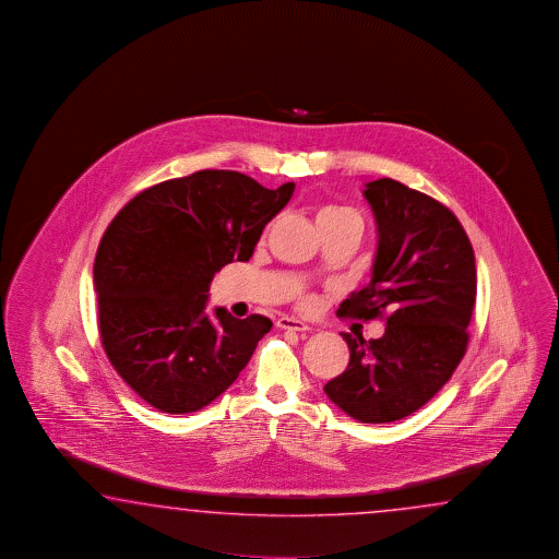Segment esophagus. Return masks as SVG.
Listing matches in <instances>:
<instances>
[{
	"mask_svg": "<svg viewBox=\"0 0 559 559\" xmlns=\"http://www.w3.org/2000/svg\"><path fill=\"white\" fill-rule=\"evenodd\" d=\"M277 328L292 330V332H309L311 330L306 321H299L296 318H280L277 320Z\"/></svg>",
	"mask_w": 559,
	"mask_h": 559,
	"instance_id": "esophagus-1",
	"label": "esophagus"
}]
</instances>
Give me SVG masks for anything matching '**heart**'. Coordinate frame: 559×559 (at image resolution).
Instances as JSON below:
<instances>
[{
  "mask_svg": "<svg viewBox=\"0 0 559 559\" xmlns=\"http://www.w3.org/2000/svg\"><path fill=\"white\" fill-rule=\"evenodd\" d=\"M333 217H337V219H349V222H354L359 226V219H357L356 214H352L349 210H342V207H330V210H321L320 214H318V222H323V219H333ZM308 306H311V299H308Z\"/></svg>",
  "mask_w": 559,
  "mask_h": 559,
  "instance_id": "b5f03b06",
  "label": "heart"
}]
</instances>
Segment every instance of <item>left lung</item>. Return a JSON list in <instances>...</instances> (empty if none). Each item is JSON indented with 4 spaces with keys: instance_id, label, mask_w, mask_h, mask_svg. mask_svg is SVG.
Wrapping results in <instances>:
<instances>
[{
    "instance_id": "1",
    "label": "left lung",
    "mask_w": 559,
    "mask_h": 559,
    "mask_svg": "<svg viewBox=\"0 0 559 559\" xmlns=\"http://www.w3.org/2000/svg\"><path fill=\"white\" fill-rule=\"evenodd\" d=\"M378 248L366 287L337 316L373 320L392 309L385 333L366 342L342 333L349 366L323 392L361 424H388L417 412L460 366L474 311L475 255L457 217L395 179L366 183Z\"/></svg>"
}]
</instances>
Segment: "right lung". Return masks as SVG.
I'll return each mask as SVG.
<instances>
[{
	"label": "right lung",
	"instance_id": "obj_1",
	"mask_svg": "<svg viewBox=\"0 0 559 559\" xmlns=\"http://www.w3.org/2000/svg\"><path fill=\"white\" fill-rule=\"evenodd\" d=\"M296 183L267 190L250 176L203 169L138 193L95 253L102 345L121 380L166 414H191L238 380L272 321L205 313L210 284L248 262Z\"/></svg>",
	"mask_w": 559,
	"mask_h": 559
}]
</instances>
